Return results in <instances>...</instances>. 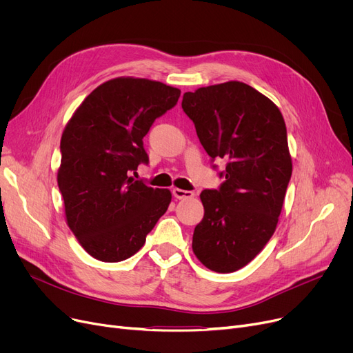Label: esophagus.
<instances>
[{"label": "esophagus", "instance_id": "esophagus-1", "mask_svg": "<svg viewBox=\"0 0 353 353\" xmlns=\"http://www.w3.org/2000/svg\"><path fill=\"white\" fill-rule=\"evenodd\" d=\"M173 196L176 199H190L194 196L193 192L189 190H181V189H173Z\"/></svg>", "mask_w": 353, "mask_h": 353}]
</instances>
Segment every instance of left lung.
I'll return each instance as SVG.
<instances>
[{
	"instance_id": "1",
	"label": "left lung",
	"mask_w": 353,
	"mask_h": 353,
	"mask_svg": "<svg viewBox=\"0 0 353 353\" xmlns=\"http://www.w3.org/2000/svg\"><path fill=\"white\" fill-rule=\"evenodd\" d=\"M181 107L213 169L216 160L226 163L219 189L200 194L205 216L194 228L193 252L210 270L230 273L274 233L292 176L286 124L268 97L240 81L184 92Z\"/></svg>"
}]
</instances>
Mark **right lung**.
Wrapping results in <instances>:
<instances>
[{
	"label": "right lung",
	"mask_w": 353,
	"mask_h": 353,
	"mask_svg": "<svg viewBox=\"0 0 353 353\" xmlns=\"http://www.w3.org/2000/svg\"><path fill=\"white\" fill-rule=\"evenodd\" d=\"M179 97V88L159 81L114 79L91 92L64 130L57 180L67 223L101 262L139 252L170 205V190L132 174L148 164L143 137Z\"/></svg>",
	"instance_id": "1"
}]
</instances>
